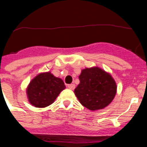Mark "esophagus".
Returning a JSON list of instances; mask_svg holds the SVG:
<instances>
[{"instance_id": "1", "label": "esophagus", "mask_w": 147, "mask_h": 147, "mask_svg": "<svg viewBox=\"0 0 147 147\" xmlns=\"http://www.w3.org/2000/svg\"><path fill=\"white\" fill-rule=\"evenodd\" d=\"M67 87L69 88L70 90H74L75 88V85L74 84H71V85H67Z\"/></svg>"}]
</instances>
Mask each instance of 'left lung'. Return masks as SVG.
<instances>
[{"label":"left lung","mask_w":147,"mask_h":147,"mask_svg":"<svg viewBox=\"0 0 147 147\" xmlns=\"http://www.w3.org/2000/svg\"><path fill=\"white\" fill-rule=\"evenodd\" d=\"M80 83L74 93L80 103L88 110L103 109L110 105L116 93V83L111 75L98 67L82 70Z\"/></svg>","instance_id":"obj_1"}]
</instances>
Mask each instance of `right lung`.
I'll return each instance as SVG.
<instances>
[{
    "instance_id": "right-lung-1",
    "label": "right lung",
    "mask_w": 147,
    "mask_h": 147,
    "mask_svg": "<svg viewBox=\"0 0 147 147\" xmlns=\"http://www.w3.org/2000/svg\"><path fill=\"white\" fill-rule=\"evenodd\" d=\"M65 88L61 79L50 72L41 73L35 76L27 88L28 101L36 107H45L54 102L61 91Z\"/></svg>"
}]
</instances>
